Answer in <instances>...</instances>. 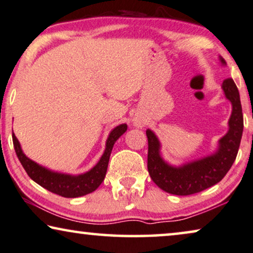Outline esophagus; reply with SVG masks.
Segmentation results:
<instances>
[{"label":"esophagus","instance_id":"obj_1","mask_svg":"<svg viewBox=\"0 0 253 253\" xmlns=\"http://www.w3.org/2000/svg\"><path fill=\"white\" fill-rule=\"evenodd\" d=\"M137 125H138V126H141V127H142V126H143V124H140V123H138V124H137Z\"/></svg>","mask_w":253,"mask_h":253}]
</instances>
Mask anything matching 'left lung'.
Wrapping results in <instances>:
<instances>
[{
    "label": "left lung",
    "instance_id": "left-lung-1",
    "mask_svg": "<svg viewBox=\"0 0 253 253\" xmlns=\"http://www.w3.org/2000/svg\"><path fill=\"white\" fill-rule=\"evenodd\" d=\"M221 62L226 64L223 58ZM222 89L226 97L232 102L233 112L229 119L228 133L220 140L219 150L215 155L182 167H172L159 156V142L156 135L150 129L147 130L148 172L152 181L166 193L187 196L208 189L225 177L236 159L243 133L240 92L232 78L223 80Z\"/></svg>",
    "mask_w": 253,
    "mask_h": 253
}]
</instances>
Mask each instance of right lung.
Returning <instances> with one entry per match:
<instances>
[{
	"instance_id": "obj_1",
	"label": "right lung",
	"mask_w": 253,
	"mask_h": 253,
	"mask_svg": "<svg viewBox=\"0 0 253 253\" xmlns=\"http://www.w3.org/2000/svg\"><path fill=\"white\" fill-rule=\"evenodd\" d=\"M127 130V125L117 126L109 135L108 141H106V148L104 154H103L102 158L99 159L94 169H90L89 172L81 174L78 176L66 175V174H59L51 172L38 165L37 163L31 161L26 156L23 154L20 149V144L15 134H12V141L13 147H15V151L18 157L19 162L23 165L24 169L26 170L28 176L32 180L35 181L41 187L45 188V189L51 191L56 195H59L62 197L67 198H76L80 196H84V195L92 193V191L97 189L99 184L104 180L106 169H108L110 155H111L113 144Z\"/></svg>"
}]
</instances>
